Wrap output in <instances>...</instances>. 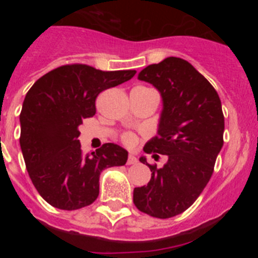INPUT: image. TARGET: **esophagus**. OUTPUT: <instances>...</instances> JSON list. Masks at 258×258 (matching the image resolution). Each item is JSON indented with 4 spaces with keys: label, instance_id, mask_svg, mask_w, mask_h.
<instances>
[{
    "label": "esophagus",
    "instance_id": "esophagus-1",
    "mask_svg": "<svg viewBox=\"0 0 258 258\" xmlns=\"http://www.w3.org/2000/svg\"><path fill=\"white\" fill-rule=\"evenodd\" d=\"M137 163H138L137 157L134 155H129V157H127V165H134Z\"/></svg>",
    "mask_w": 258,
    "mask_h": 258
}]
</instances>
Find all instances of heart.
<instances>
[{
    "label": "heart",
    "instance_id": "b5f03b06",
    "mask_svg": "<svg viewBox=\"0 0 258 258\" xmlns=\"http://www.w3.org/2000/svg\"><path fill=\"white\" fill-rule=\"evenodd\" d=\"M122 142L127 147H134L137 145V142H138V140H137V137L133 133H125L122 136Z\"/></svg>",
    "mask_w": 258,
    "mask_h": 258
}]
</instances>
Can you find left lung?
I'll return each mask as SVG.
<instances>
[{
  "mask_svg": "<svg viewBox=\"0 0 258 258\" xmlns=\"http://www.w3.org/2000/svg\"><path fill=\"white\" fill-rule=\"evenodd\" d=\"M138 79L152 84L163 98L157 136L143 151L166 155L168 161L156 168L141 157L151 179L134 188L133 202L149 216L170 218L192 206L213 174L223 146L222 106L216 89L184 59L169 56L147 66Z\"/></svg>",
  "mask_w": 258,
  "mask_h": 258,
  "instance_id": "8db88e82",
  "label": "left lung"
}]
</instances>
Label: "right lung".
Instances as JSON below:
<instances>
[{
    "label": "right lung",
    "mask_w": 258,
    "mask_h": 258,
    "mask_svg": "<svg viewBox=\"0 0 258 258\" xmlns=\"http://www.w3.org/2000/svg\"><path fill=\"white\" fill-rule=\"evenodd\" d=\"M134 70L101 71L66 64L50 71L27 93L20 112V149L32 183L50 206L75 211L99 195V175L121 166L127 151L115 143L84 155L79 125L95 115V99L103 90L125 83Z\"/></svg>",
    "instance_id": "obj_1"
}]
</instances>
